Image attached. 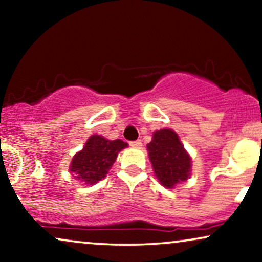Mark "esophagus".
Listing matches in <instances>:
<instances>
[{
  "label": "esophagus",
  "instance_id": "esophagus-1",
  "mask_svg": "<svg viewBox=\"0 0 262 262\" xmlns=\"http://www.w3.org/2000/svg\"><path fill=\"white\" fill-rule=\"evenodd\" d=\"M129 145L133 146V148H141V141L140 140H134L129 143Z\"/></svg>",
  "mask_w": 262,
  "mask_h": 262
}]
</instances>
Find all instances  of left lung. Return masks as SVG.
I'll return each instance as SVG.
<instances>
[{
  "label": "left lung",
  "instance_id": "8db88e82",
  "mask_svg": "<svg viewBox=\"0 0 262 262\" xmlns=\"http://www.w3.org/2000/svg\"><path fill=\"white\" fill-rule=\"evenodd\" d=\"M149 158L155 175L166 188L188 179L191 171V158L171 129L156 130L148 144Z\"/></svg>",
  "mask_w": 262,
  "mask_h": 262
}]
</instances>
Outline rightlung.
Here are the masks:
<instances>
[{
	"label": "right lung",
	"mask_w": 262,
	"mask_h": 262,
	"mask_svg": "<svg viewBox=\"0 0 262 262\" xmlns=\"http://www.w3.org/2000/svg\"><path fill=\"white\" fill-rule=\"evenodd\" d=\"M125 146L128 144L121 139L107 140L101 135H92L83 149L74 156L70 171L75 179L93 185L106 177L118 152Z\"/></svg>",
	"instance_id": "right-lung-1"
}]
</instances>
